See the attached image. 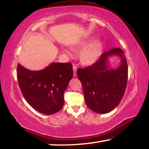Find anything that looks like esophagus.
Segmentation results:
<instances>
[{"instance_id":"esophagus-1","label":"esophagus","mask_w":149,"mask_h":149,"mask_svg":"<svg viewBox=\"0 0 149 149\" xmlns=\"http://www.w3.org/2000/svg\"><path fill=\"white\" fill-rule=\"evenodd\" d=\"M77 67L76 66H73V72H74V73H73V76H74V77L77 76Z\"/></svg>"}]
</instances>
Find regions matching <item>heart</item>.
Instances as JSON below:
<instances>
[{
  "label": "heart",
  "mask_w": 149,
  "mask_h": 149,
  "mask_svg": "<svg viewBox=\"0 0 149 149\" xmlns=\"http://www.w3.org/2000/svg\"><path fill=\"white\" fill-rule=\"evenodd\" d=\"M87 43L88 42L86 40H82L75 46V48L79 49L81 47H84ZM102 49V43L100 40H97L92 42L80 52L79 58H80L81 62L86 66L94 64L100 56Z\"/></svg>",
  "instance_id": "heart-1"
}]
</instances>
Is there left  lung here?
Returning <instances> with one entry per match:
<instances>
[{
    "label": "left lung",
    "mask_w": 149,
    "mask_h": 149,
    "mask_svg": "<svg viewBox=\"0 0 149 149\" xmlns=\"http://www.w3.org/2000/svg\"><path fill=\"white\" fill-rule=\"evenodd\" d=\"M113 54L119 55L122 60L115 69L107 65V58ZM77 76L82 83L87 107L99 114L109 113L119 105L127 86L128 67L123 51L114 48L104 53L90 66L78 68Z\"/></svg>",
    "instance_id": "obj_1"
}]
</instances>
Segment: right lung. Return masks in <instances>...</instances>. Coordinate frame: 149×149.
Returning <instances> with one entry per match:
<instances>
[{"instance_id":"1","label":"right lung","mask_w":149,"mask_h":149,"mask_svg":"<svg viewBox=\"0 0 149 149\" xmlns=\"http://www.w3.org/2000/svg\"><path fill=\"white\" fill-rule=\"evenodd\" d=\"M72 76L70 62L52 63L38 71L30 70L19 64L17 67L22 95L33 109L44 115H53L62 109L64 93Z\"/></svg>"}]
</instances>
